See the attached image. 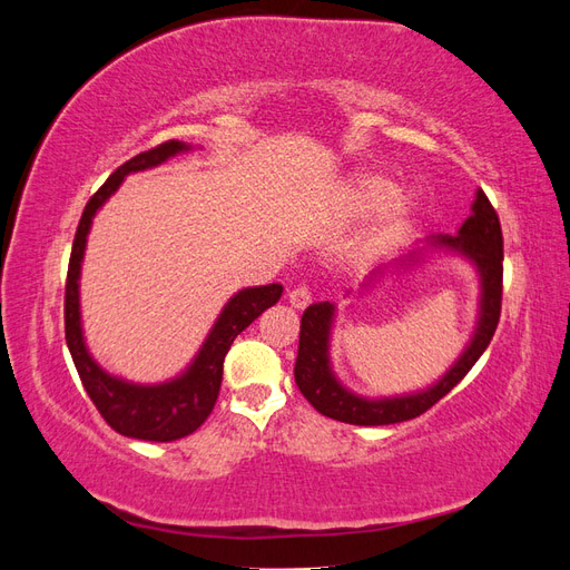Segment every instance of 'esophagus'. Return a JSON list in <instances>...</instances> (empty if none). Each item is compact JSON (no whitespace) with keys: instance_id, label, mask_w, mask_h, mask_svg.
Instances as JSON below:
<instances>
[{"instance_id":"esophagus-1","label":"esophagus","mask_w":570,"mask_h":570,"mask_svg":"<svg viewBox=\"0 0 570 570\" xmlns=\"http://www.w3.org/2000/svg\"><path fill=\"white\" fill-rule=\"evenodd\" d=\"M287 299H289V304L295 306V308H306L308 304H312V292H308L306 285H297V287L289 289Z\"/></svg>"}]
</instances>
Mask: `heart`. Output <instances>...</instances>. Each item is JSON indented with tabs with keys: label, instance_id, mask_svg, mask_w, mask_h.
I'll return each instance as SVG.
<instances>
[{
	"label": "heart",
	"instance_id": "b5f03b06",
	"mask_svg": "<svg viewBox=\"0 0 570 570\" xmlns=\"http://www.w3.org/2000/svg\"><path fill=\"white\" fill-rule=\"evenodd\" d=\"M392 193V183L375 174H358L352 183V199L356 209H375L381 206ZM413 212V195L411 193H394L385 204L383 216L377 218L373 230L364 243V256H375L390 249L406 228V220Z\"/></svg>",
	"mask_w": 570,
	"mask_h": 570
}]
</instances>
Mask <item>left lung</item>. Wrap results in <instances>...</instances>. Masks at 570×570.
<instances>
[{"label": "left lung", "instance_id": "obj_1", "mask_svg": "<svg viewBox=\"0 0 570 570\" xmlns=\"http://www.w3.org/2000/svg\"><path fill=\"white\" fill-rule=\"evenodd\" d=\"M430 249L456 252L469 258L480 275V314L471 342L465 344L454 366L435 385L402 396L368 400L344 387L331 368V331L335 306L331 302L312 304L302 316L299 352L295 364V383L318 413L352 425H390L411 421L435 406L444 394H450L475 361L488 350L502 314V275H504V239L502 226L488 195L478 189L471 206V216L463 220L459 235H433ZM423 252H413L396 262V268H411L423 262Z\"/></svg>", "mask_w": 570, "mask_h": 570}]
</instances>
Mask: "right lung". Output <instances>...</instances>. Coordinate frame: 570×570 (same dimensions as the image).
Returning a JSON list of instances; mask_svg holds the SVG:
<instances>
[{
    "instance_id": "1",
    "label": "right lung",
    "mask_w": 570,
    "mask_h": 570,
    "mask_svg": "<svg viewBox=\"0 0 570 570\" xmlns=\"http://www.w3.org/2000/svg\"><path fill=\"white\" fill-rule=\"evenodd\" d=\"M189 149H193V145L168 140L159 147L137 154V157H132L124 166H118L107 178V183L90 197L88 206H85L73 239L71 262H68L63 299L66 344L68 352L73 356L82 387L90 394V400L101 413V419H105L116 433L147 442L180 440L189 433H195V430L209 419L220 392L223 358H226L233 340L283 295V285L278 283L239 289L237 295H233L230 302L223 306V312L218 314L214 327L209 335H206L187 371H183L174 381H166L159 385H137L124 381V377H116L101 368L88 352L80 325V264L85 256V245H88L92 218L101 209V204H105L120 187V183L126 180L128 174L154 168L168 161L170 157H176V154Z\"/></svg>"
}]
</instances>
